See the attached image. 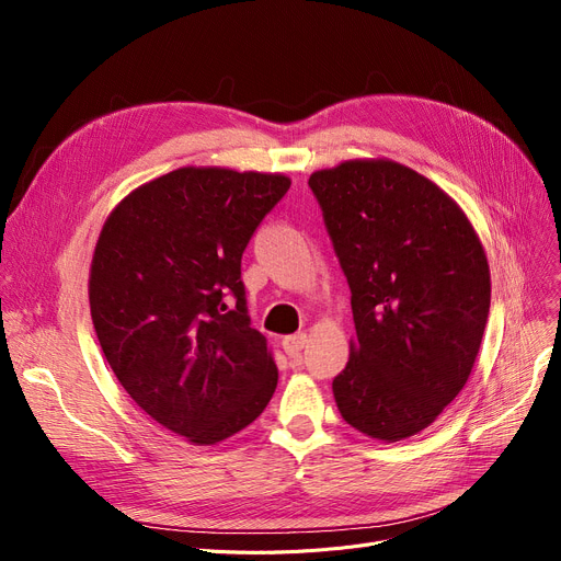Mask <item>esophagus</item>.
Listing matches in <instances>:
<instances>
[{
	"instance_id": "1",
	"label": "esophagus",
	"mask_w": 561,
	"mask_h": 561,
	"mask_svg": "<svg viewBox=\"0 0 561 561\" xmlns=\"http://www.w3.org/2000/svg\"><path fill=\"white\" fill-rule=\"evenodd\" d=\"M282 345H284V352H286V355H288L290 359H296V357H300V352H302V350H305V345H307V334H305V332H300V334L286 336V339L282 341Z\"/></svg>"
}]
</instances>
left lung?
<instances>
[{"instance_id":"obj_1","label":"left lung","mask_w":561,"mask_h":561,"mask_svg":"<svg viewBox=\"0 0 561 561\" xmlns=\"http://www.w3.org/2000/svg\"><path fill=\"white\" fill-rule=\"evenodd\" d=\"M309 188L357 330L332 381L336 407L366 436H414L473 370L491 307L484 248L450 195L396 161H345L313 172Z\"/></svg>"}]
</instances>
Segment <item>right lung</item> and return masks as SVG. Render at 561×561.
Segmentation results:
<instances>
[{"instance_id": "obj_1", "label": "right lung", "mask_w": 561, "mask_h": 561, "mask_svg": "<svg viewBox=\"0 0 561 561\" xmlns=\"http://www.w3.org/2000/svg\"><path fill=\"white\" fill-rule=\"evenodd\" d=\"M288 186L284 174L180 168L102 227L88 298L104 357L147 416L195 446L241 432L275 393L241 259Z\"/></svg>"}]
</instances>
